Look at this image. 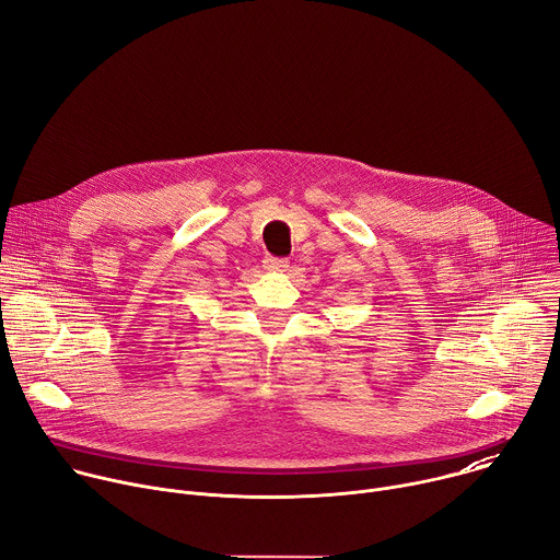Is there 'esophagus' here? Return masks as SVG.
<instances>
[{"label": "esophagus", "instance_id": "obj_1", "mask_svg": "<svg viewBox=\"0 0 560 560\" xmlns=\"http://www.w3.org/2000/svg\"><path fill=\"white\" fill-rule=\"evenodd\" d=\"M288 259H279V257H266L264 259V268L268 272H285L288 270Z\"/></svg>", "mask_w": 560, "mask_h": 560}]
</instances>
